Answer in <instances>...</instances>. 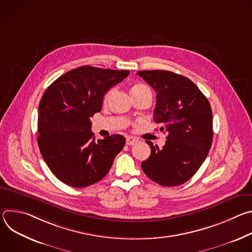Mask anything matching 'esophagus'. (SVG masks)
I'll use <instances>...</instances> for the list:
<instances>
[{
	"mask_svg": "<svg viewBox=\"0 0 252 252\" xmlns=\"http://www.w3.org/2000/svg\"><path fill=\"white\" fill-rule=\"evenodd\" d=\"M136 141H137V139L134 138V137H132V136H127V137H126V145H127V146H132L133 143H135Z\"/></svg>",
	"mask_w": 252,
	"mask_h": 252,
	"instance_id": "obj_1",
	"label": "esophagus"
}]
</instances>
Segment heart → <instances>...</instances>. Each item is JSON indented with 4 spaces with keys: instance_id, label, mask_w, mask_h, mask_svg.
<instances>
[{
    "instance_id": "1",
    "label": "heart",
    "mask_w": 252,
    "mask_h": 252,
    "mask_svg": "<svg viewBox=\"0 0 252 252\" xmlns=\"http://www.w3.org/2000/svg\"><path fill=\"white\" fill-rule=\"evenodd\" d=\"M114 90H111L107 92L104 95V99H107V97H109L111 95V94L113 93ZM131 94L134 95V94H145V93H151V90L143 84H135L132 86L131 88Z\"/></svg>"
}]
</instances>
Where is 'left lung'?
I'll return each mask as SVG.
<instances>
[{"label":"left lung","mask_w":252,"mask_h":252,"mask_svg":"<svg viewBox=\"0 0 252 252\" xmlns=\"http://www.w3.org/2000/svg\"><path fill=\"white\" fill-rule=\"evenodd\" d=\"M137 75L157 93L154 120L167 133L162 149L151 147L141 168L152 181L163 187L187 183L201 166L210 150L213 130L210 104L187 77L169 70H139Z\"/></svg>","instance_id":"8db88e82"}]
</instances>
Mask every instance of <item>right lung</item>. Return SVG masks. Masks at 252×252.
<instances>
[{"mask_svg": "<svg viewBox=\"0 0 252 252\" xmlns=\"http://www.w3.org/2000/svg\"><path fill=\"white\" fill-rule=\"evenodd\" d=\"M129 70L83 65L57 79L39 104L38 145L41 155L60 181L86 188L103 178L124 149L121 134L94 139L91 118L100 112L102 98Z\"/></svg>", "mask_w": 252, "mask_h": 252, "instance_id": "add662e5", "label": "right lung"}]
</instances>
